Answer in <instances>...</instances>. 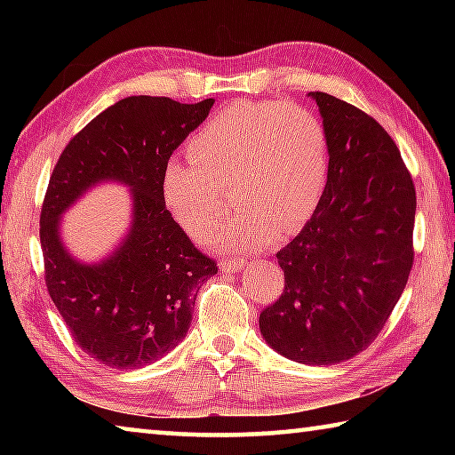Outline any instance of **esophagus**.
I'll list each match as a JSON object with an SVG mask.
<instances>
[{
    "instance_id": "esophagus-1",
    "label": "esophagus",
    "mask_w": 455,
    "mask_h": 455,
    "mask_svg": "<svg viewBox=\"0 0 455 455\" xmlns=\"http://www.w3.org/2000/svg\"><path fill=\"white\" fill-rule=\"evenodd\" d=\"M220 271L222 273H238V271H243V268L246 267V260H243V259H222L220 260Z\"/></svg>"
}]
</instances>
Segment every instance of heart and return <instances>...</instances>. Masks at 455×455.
Returning a JSON list of instances; mask_svg holds the SVG:
<instances>
[{
    "label": "heart",
    "instance_id": "obj_1",
    "mask_svg": "<svg viewBox=\"0 0 455 455\" xmlns=\"http://www.w3.org/2000/svg\"><path fill=\"white\" fill-rule=\"evenodd\" d=\"M192 160L171 158L160 195L184 233L203 238L226 216L233 191L243 212L209 235L225 251H257L292 236L317 212L329 179V134L299 104L244 102L219 110L190 138Z\"/></svg>",
    "mask_w": 455,
    "mask_h": 455
}]
</instances>
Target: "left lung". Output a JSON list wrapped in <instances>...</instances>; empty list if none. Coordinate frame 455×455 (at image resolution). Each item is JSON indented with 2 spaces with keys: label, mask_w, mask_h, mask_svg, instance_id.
Returning a JSON list of instances; mask_svg holds the SVG:
<instances>
[{
  "label": "left lung",
  "mask_w": 455,
  "mask_h": 455,
  "mask_svg": "<svg viewBox=\"0 0 455 455\" xmlns=\"http://www.w3.org/2000/svg\"><path fill=\"white\" fill-rule=\"evenodd\" d=\"M329 134L317 212L276 252L283 295L260 313L268 347L305 365H335L369 347L413 265L415 188L395 142L359 108L309 92Z\"/></svg>",
  "instance_id": "8db88e82"
}]
</instances>
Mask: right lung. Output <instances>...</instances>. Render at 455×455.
<instances>
[{
	"label": "right lung",
	"instance_id": "obj_1",
	"mask_svg": "<svg viewBox=\"0 0 455 455\" xmlns=\"http://www.w3.org/2000/svg\"><path fill=\"white\" fill-rule=\"evenodd\" d=\"M212 104L120 100L72 138L52 172L40 217L45 284L74 341L108 367L138 369L171 353L190 327L198 289L219 271L160 195L164 164ZM102 181L131 188L133 219L110 256L84 264L60 241V214Z\"/></svg>",
	"mask_w": 455,
	"mask_h": 455
}]
</instances>
